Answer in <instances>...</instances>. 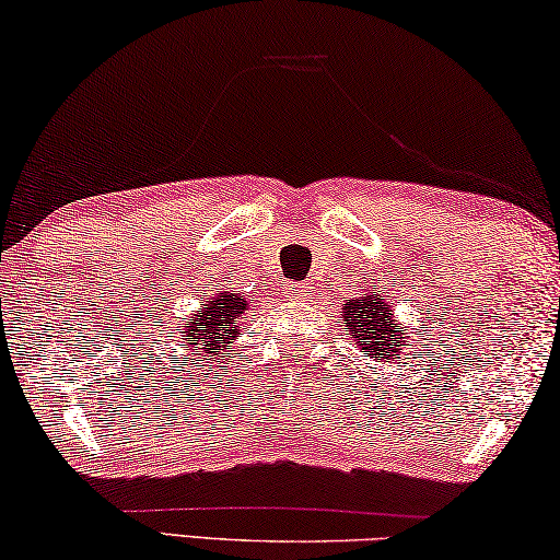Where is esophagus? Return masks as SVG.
I'll return each instance as SVG.
<instances>
[{
  "label": "esophagus",
  "mask_w": 560,
  "mask_h": 560,
  "mask_svg": "<svg viewBox=\"0 0 560 560\" xmlns=\"http://www.w3.org/2000/svg\"><path fill=\"white\" fill-rule=\"evenodd\" d=\"M313 295V288H310V282H295V285L288 288V298L292 300H305Z\"/></svg>",
  "instance_id": "1"
}]
</instances>
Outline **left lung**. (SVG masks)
<instances>
[{
	"label": "left lung",
	"mask_w": 560,
	"mask_h": 560,
	"mask_svg": "<svg viewBox=\"0 0 560 560\" xmlns=\"http://www.w3.org/2000/svg\"><path fill=\"white\" fill-rule=\"evenodd\" d=\"M392 305L394 302L384 300L382 292L374 288L364 298L350 300L342 307L345 332H350L357 350L364 352V357L380 360L382 364L392 362L394 354L407 340L405 329L392 319Z\"/></svg>",
	"instance_id": "left-lung-1"
}]
</instances>
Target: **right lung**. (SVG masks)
Segmentation results:
<instances>
[{
  "instance_id": "right-lung-1",
  "label": "right lung",
  "mask_w": 560,
  "mask_h": 560,
  "mask_svg": "<svg viewBox=\"0 0 560 560\" xmlns=\"http://www.w3.org/2000/svg\"><path fill=\"white\" fill-rule=\"evenodd\" d=\"M247 310V300L241 292H218L215 298H208L203 307L198 310L194 323H188L180 332L183 347H188L198 366L203 362H213L228 350H233L231 342L241 335V319ZM213 366V364H210Z\"/></svg>"
}]
</instances>
